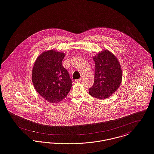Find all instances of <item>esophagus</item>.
Here are the masks:
<instances>
[{"mask_svg": "<svg viewBox=\"0 0 154 154\" xmlns=\"http://www.w3.org/2000/svg\"><path fill=\"white\" fill-rule=\"evenodd\" d=\"M81 78H80V79H76V80H75V82H81Z\"/></svg>", "mask_w": 154, "mask_h": 154, "instance_id": "34e87169", "label": "esophagus"}]
</instances>
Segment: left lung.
I'll use <instances>...</instances> for the list:
<instances>
[{
	"label": "left lung",
	"mask_w": 154,
	"mask_h": 154,
	"mask_svg": "<svg viewBox=\"0 0 154 154\" xmlns=\"http://www.w3.org/2000/svg\"><path fill=\"white\" fill-rule=\"evenodd\" d=\"M93 59L95 63V81L89 93L99 99L109 98L121 84V65L117 57L108 50L99 52Z\"/></svg>",
	"instance_id": "obj_1"
}]
</instances>
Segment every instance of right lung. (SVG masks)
<instances>
[{"label":"right lung","mask_w":154,"mask_h":154,"mask_svg":"<svg viewBox=\"0 0 154 154\" xmlns=\"http://www.w3.org/2000/svg\"><path fill=\"white\" fill-rule=\"evenodd\" d=\"M65 54L55 50L43 52L35 60L32 82L38 94L49 102L58 103L66 97L72 82L62 65Z\"/></svg>","instance_id":"add662e5"}]
</instances>
